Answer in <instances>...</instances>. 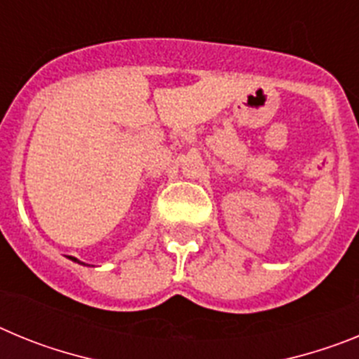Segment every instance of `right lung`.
<instances>
[{"instance_id":"obj_1","label":"right lung","mask_w":359,"mask_h":359,"mask_svg":"<svg viewBox=\"0 0 359 359\" xmlns=\"http://www.w3.org/2000/svg\"><path fill=\"white\" fill-rule=\"evenodd\" d=\"M69 259H72L73 262H79V264H82V262H81V261H77V259H75V257H69Z\"/></svg>"}]
</instances>
